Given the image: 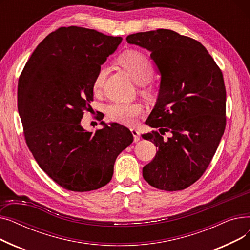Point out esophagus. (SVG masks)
I'll return each instance as SVG.
<instances>
[{
    "instance_id": "obj_1",
    "label": "esophagus",
    "mask_w": 250,
    "mask_h": 250,
    "mask_svg": "<svg viewBox=\"0 0 250 250\" xmlns=\"http://www.w3.org/2000/svg\"><path fill=\"white\" fill-rule=\"evenodd\" d=\"M130 132H132V134H133V136H134V141H135V142L140 141L141 135H140V133L138 132V130H137L136 128H130Z\"/></svg>"
}]
</instances>
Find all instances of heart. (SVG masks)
<instances>
[{
  "label": "heart",
  "instance_id": "heart-1",
  "mask_svg": "<svg viewBox=\"0 0 250 250\" xmlns=\"http://www.w3.org/2000/svg\"><path fill=\"white\" fill-rule=\"evenodd\" d=\"M117 62L138 84L145 85L151 81L154 75V64L152 61L141 51L133 49L126 50L117 58ZM107 74L108 68L105 64H101L92 84L94 92H99L103 88ZM143 111V105L138 102H113L106 107V113L111 121L125 125L136 124L138 116H140Z\"/></svg>",
  "mask_w": 250,
  "mask_h": 250
}]
</instances>
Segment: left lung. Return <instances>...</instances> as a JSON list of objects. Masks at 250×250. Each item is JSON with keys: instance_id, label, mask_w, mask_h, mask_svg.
<instances>
[{"instance_id": "obj_1", "label": "left lung", "mask_w": 250, "mask_h": 250, "mask_svg": "<svg viewBox=\"0 0 250 250\" xmlns=\"http://www.w3.org/2000/svg\"><path fill=\"white\" fill-rule=\"evenodd\" d=\"M126 42L147 48L161 74L158 98L146 124L157 130L143 135L158 148L143 168L150 186L182 190L200 179L217 151L226 126L223 74L198 41L169 29L130 34Z\"/></svg>"}]
</instances>
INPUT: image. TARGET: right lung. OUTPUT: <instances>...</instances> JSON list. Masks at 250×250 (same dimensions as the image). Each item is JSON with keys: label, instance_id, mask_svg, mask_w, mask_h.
Wrapping results in <instances>:
<instances>
[{"label": "right lung", "instance_id": "obj_1", "mask_svg": "<svg viewBox=\"0 0 250 250\" xmlns=\"http://www.w3.org/2000/svg\"><path fill=\"white\" fill-rule=\"evenodd\" d=\"M123 41L94 29L61 27L37 45L18 81V111L26 144L62 188L90 191L111 180L116 157L133 143L116 123L87 132L81 125L93 101L100 65Z\"/></svg>", "mask_w": 250, "mask_h": 250}]
</instances>
